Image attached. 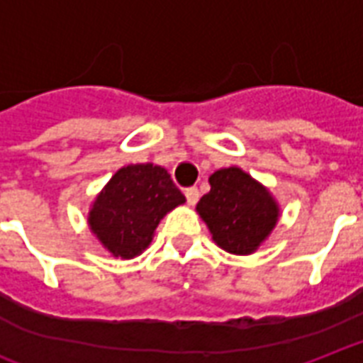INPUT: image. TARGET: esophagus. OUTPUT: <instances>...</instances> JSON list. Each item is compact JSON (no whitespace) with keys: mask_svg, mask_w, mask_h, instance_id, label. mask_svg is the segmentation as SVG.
Segmentation results:
<instances>
[{"mask_svg":"<svg viewBox=\"0 0 363 363\" xmlns=\"http://www.w3.org/2000/svg\"><path fill=\"white\" fill-rule=\"evenodd\" d=\"M184 196H186V201L190 206H196L198 200H200V192H198V188L196 186H190L184 190Z\"/></svg>","mask_w":363,"mask_h":363,"instance_id":"34e87169","label":"esophagus"}]
</instances>
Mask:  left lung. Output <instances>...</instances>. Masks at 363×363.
<instances>
[{
    "mask_svg": "<svg viewBox=\"0 0 363 363\" xmlns=\"http://www.w3.org/2000/svg\"><path fill=\"white\" fill-rule=\"evenodd\" d=\"M211 190L198 203L217 245L236 255L255 251L278 220V206L268 190L238 167L215 171Z\"/></svg>",
    "mask_w": 363,
    "mask_h": 363,
    "instance_id": "1",
    "label": "left lung"
}]
</instances>
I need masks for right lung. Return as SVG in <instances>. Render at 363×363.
<instances>
[{
	"mask_svg": "<svg viewBox=\"0 0 363 363\" xmlns=\"http://www.w3.org/2000/svg\"><path fill=\"white\" fill-rule=\"evenodd\" d=\"M163 167L127 165L116 173L89 213V226L116 257L131 259L152 242L163 215L184 203Z\"/></svg>",
	"mask_w": 363,
	"mask_h": 363,
	"instance_id": "1",
	"label": "right lung"
}]
</instances>
